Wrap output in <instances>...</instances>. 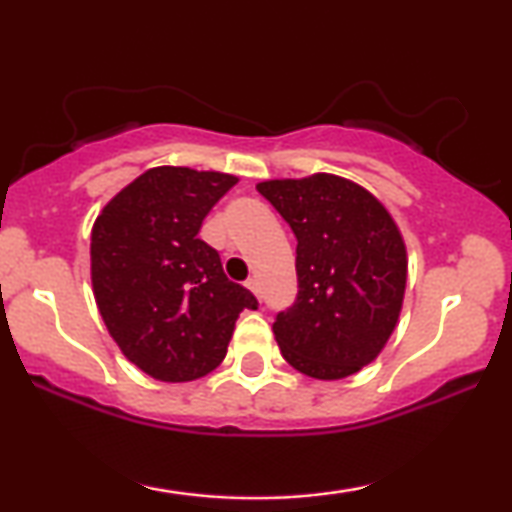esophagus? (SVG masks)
<instances>
[{"mask_svg": "<svg viewBox=\"0 0 512 512\" xmlns=\"http://www.w3.org/2000/svg\"><path fill=\"white\" fill-rule=\"evenodd\" d=\"M247 286H249L251 291H254L256 298H261V284H258V279H249Z\"/></svg>", "mask_w": 512, "mask_h": 512, "instance_id": "34e87169", "label": "esophagus"}]
</instances>
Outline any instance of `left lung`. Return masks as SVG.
<instances>
[{
    "mask_svg": "<svg viewBox=\"0 0 512 512\" xmlns=\"http://www.w3.org/2000/svg\"><path fill=\"white\" fill-rule=\"evenodd\" d=\"M256 188L298 240V296L272 324L282 356L317 380L359 373L401 314L408 261L394 219L366 188L333 174Z\"/></svg>",
    "mask_w": 512,
    "mask_h": 512,
    "instance_id": "obj_1",
    "label": "left lung"
}]
</instances>
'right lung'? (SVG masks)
<instances>
[{
    "mask_svg": "<svg viewBox=\"0 0 512 512\" xmlns=\"http://www.w3.org/2000/svg\"><path fill=\"white\" fill-rule=\"evenodd\" d=\"M235 184L233 174L153 167L93 226L90 275L104 324L121 352L160 382L212 373L240 312L258 307L198 237L209 209Z\"/></svg>",
    "mask_w": 512,
    "mask_h": 512,
    "instance_id": "add662e5",
    "label": "right lung"
}]
</instances>
